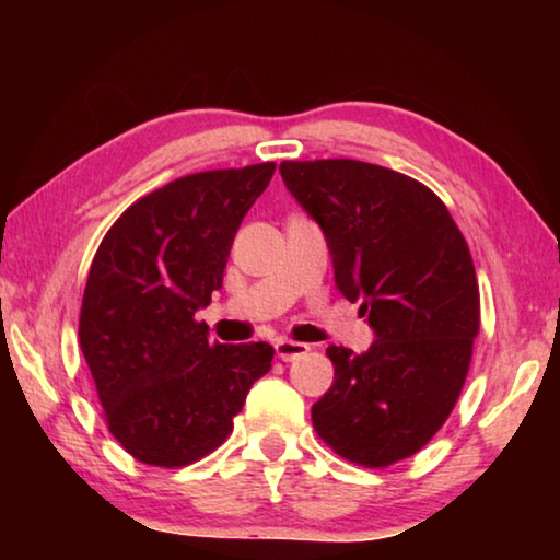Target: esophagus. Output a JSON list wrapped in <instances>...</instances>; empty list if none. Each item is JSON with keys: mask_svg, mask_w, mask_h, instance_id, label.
Listing matches in <instances>:
<instances>
[{"mask_svg": "<svg viewBox=\"0 0 560 560\" xmlns=\"http://www.w3.org/2000/svg\"><path fill=\"white\" fill-rule=\"evenodd\" d=\"M308 351H311L308 343H301V341L280 339L275 343V354H278V359H282V362H293V359L308 354Z\"/></svg>", "mask_w": 560, "mask_h": 560, "instance_id": "esophagus-1", "label": "esophagus"}]
</instances>
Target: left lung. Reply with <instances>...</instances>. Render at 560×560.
Wrapping results in <instances>:
<instances>
[{
	"label": "left lung",
	"mask_w": 560,
	"mask_h": 560,
	"mask_svg": "<svg viewBox=\"0 0 560 560\" xmlns=\"http://www.w3.org/2000/svg\"><path fill=\"white\" fill-rule=\"evenodd\" d=\"M280 175L324 229L336 288L377 339L328 347L334 385L316 433L351 464L382 469L418 454L462 395L479 334L471 252L423 183L362 160H285Z\"/></svg>",
	"instance_id": "8db88e82"
}]
</instances>
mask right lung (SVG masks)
Instances as JSON below:
<instances>
[{
    "instance_id": "1",
    "label": "right lung",
    "mask_w": 560,
    "mask_h": 560,
    "mask_svg": "<svg viewBox=\"0 0 560 560\" xmlns=\"http://www.w3.org/2000/svg\"><path fill=\"white\" fill-rule=\"evenodd\" d=\"M275 163L206 171L135 201L98 244L79 341L104 420L150 466L194 464L229 439L270 343L209 341L196 311L221 288L234 234Z\"/></svg>"
}]
</instances>
